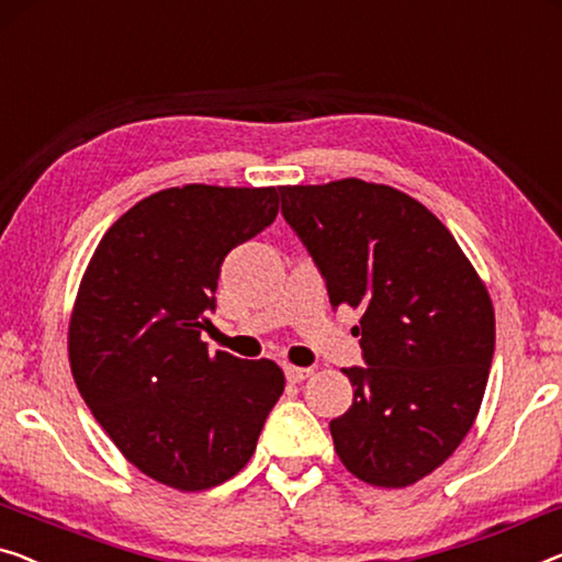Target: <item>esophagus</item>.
Wrapping results in <instances>:
<instances>
[{
	"mask_svg": "<svg viewBox=\"0 0 562 562\" xmlns=\"http://www.w3.org/2000/svg\"><path fill=\"white\" fill-rule=\"evenodd\" d=\"M310 373H313V371H310V368H300V366H290V363L284 366V375H288V381H290V383H300V381H305Z\"/></svg>",
	"mask_w": 562,
	"mask_h": 562,
	"instance_id": "esophagus-1",
	"label": "esophagus"
}]
</instances>
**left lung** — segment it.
Returning a JSON list of instances; mask_svg holds the SVG:
<instances>
[{
	"mask_svg": "<svg viewBox=\"0 0 562 562\" xmlns=\"http://www.w3.org/2000/svg\"><path fill=\"white\" fill-rule=\"evenodd\" d=\"M282 216L321 270L330 305L361 307L363 363L335 451L375 487H408L454 454L480 412L495 310L451 232L424 204L361 179L280 187Z\"/></svg>",
	"mask_w": 562,
	"mask_h": 562,
	"instance_id": "8db88e82",
	"label": "left lung"
}]
</instances>
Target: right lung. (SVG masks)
Returning a JSON list of instances; mask_svg holds the SVG:
<instances>
[{"label": "right lung", "mask_w": 562, "mask_h": 562, "mask_svg": "<svg viewBox=\"0 0 562 562\" xmlns=\"http://www.w3.org/2000/svg\"><path fill=\"white\" fill-rule=\"evenodd\" d=\"M278 189H164L100 239L70 317L80 396L121 454L181 492L249 462L284 391L278 363L209 356L222 262L278 216Z\"/></svg>", "instance_id": "obj_1"}]
</instances>
